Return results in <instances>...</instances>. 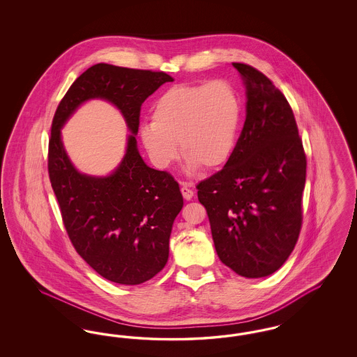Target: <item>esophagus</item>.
<instances>
[{
    "label": "esophagus",
    "instance_id": "obj_1",
    "mask_svg": "<svg viewBox=\"0 0 357 357\" xmlns=\"http://www.w3.org/2000/svg\"><path fill=\"white\" fill-rule=\"evenodd\" d=\"M181 191H182V195H183V198L186 199V201H190L192 197H194V191L191 190V187L186 185V183H183L182 187H181Z\"/></svg>",
    "mask_w": 357,
    "mask_h": 357
}]
</instances>
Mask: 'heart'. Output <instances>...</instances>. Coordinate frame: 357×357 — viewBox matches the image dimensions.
Instances as JSON below:
<instances>
[{"label": "heart", "instance_id": "heart-1", "mask_svg": "<svg viewBox=\"0 0 357 357\" xmlns=\"http://www.w3.org/2000/svg\"><path fill=\"white\" fill-rule=\"evenodd\" d=\"M242 100L227 80L174 85L153 104L151 123L139 136L155 167L167 169L181 153L186 170H214L223 166L237 144Z\"/></svg>", "mask_w": 357, "mask_h": 357}]
</instances>
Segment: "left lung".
Segmentation results:
<instances>
[{
  "instance_id": "left-lung-1",
  "label": "left lung",
  "mask_w": 357,
  "mask_h": 357,
  "mask_svg": "<svg viewBox=\"0 0 357 357\" xmlns=\"http://www.w3.org/2000/svg\"><path fill=\"white\" fill-rule=\"evenodd\" d=\"M246 119L225 167L201 182L217 255L231 271L261 278L278 271L298 239L306 158L293 111L259 70L234 63Z\"/></svg>"
}]
</instances>
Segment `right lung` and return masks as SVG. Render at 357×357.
<instances>
[{
	"label": "right lung",
	"mask_w": 357,
	"mask_h": 357,
	"mask_svg": "<svg viewBox=\"0 0 357 357\" xmlns=\"http://www.w3.org/2000/svg\"><path fill=\"white\" fill-rule=\"evenodd\" d=\"M165 72L95 64L70 85L52 123L48 171L69 238L85 262L120 285H139L160 272L183 197L166 171L146 165L136 137L140 107L160 85ZM89 100H105L123 115L132 134L119 167L108 176L77 171L65 151L61 130Z\"/></svg>",
	"instance_id": "add662e5"
}]
</instances>
